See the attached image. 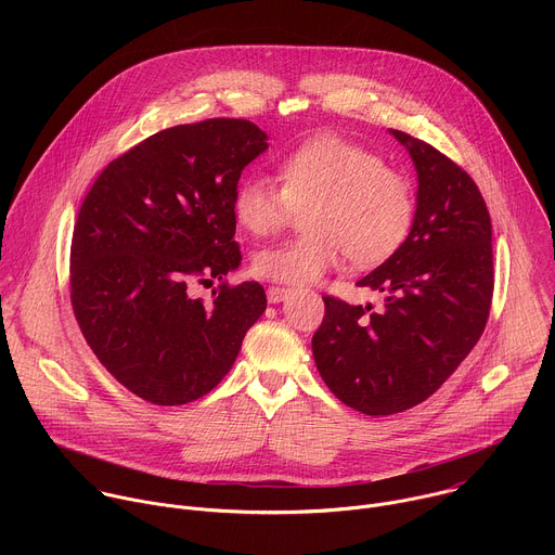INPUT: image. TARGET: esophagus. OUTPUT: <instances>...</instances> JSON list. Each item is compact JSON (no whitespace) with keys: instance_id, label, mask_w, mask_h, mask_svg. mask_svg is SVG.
Here are the masks:
<instances>
[{"instance_id":"34e87169","label":"esophagus","mask_w":555,"mask_h":555,"mask_svg":"<svg viewBox=\"0 0 555 555\" xmlns=\"http://www.w3.org/2000/svg\"><path fill=\"white\" fill-rule=\"evenodd\" d=\"M292 289H287V287H279V285H272L270 289H268V300L270 302H281V300H285L287 298V294H289Z\"/></svg>"}]
</instances>
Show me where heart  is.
<instances>
[{
  "instance_id": "1",
  "label": "heart",
  "mask_w": 555,
  "mask_h": 555,
  "mask_svg": "<svg viewBox=\"0 0 555 555\" xmlns=\"http://www.w3.org/2000/svg\"><path fill=\"white\" fill-rule=\"evenodd\" d=\"M276 182L246 176L232 195L234 221L255 236L279 230L292 210L304 208L305 232L253 259V270L268 281L313 283L345 255L358 268L377 266L402 248L413 228L411 180L345 138L319 135L296 146L276 165Z\"/></svg>"
}]
</instances>
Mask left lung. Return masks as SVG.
I'll return each instance as SVG.
<instances>
[{"label": "left lung", "instance_id": "1", "mask_svg": "<svg viewBox=\"0 0 555 555\" xmlns=\"http://www.w3.org/2000/svg\"><path fill=\"white\" fill-rule=\"evenodd\" d=\"M417 171V206L402 248L358 281L384 305L325 296L311 338L321 377L340 402L364 415L417 406L479 343L492 305V221L474 180L435 146L404 133Z\"/></svg>", "mask_w": 555, "mask_h": 555}]
</instances>
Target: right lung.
<instances>
[{"label":"right lung","mask_w":555,"mask_h":555,"mask_svg":"<svg viewBox=\"0 0 555 555\" xmlns=\"http://www.w3.org/2000/svg\"><path fill=\"white\" fill-rule=\"evenodd\" d=\"M268 149L250 120L210 118L157 131L116 157L90 189L72 236V307L103 366L157 406L199 400L230 371L266 292L221 283L240 268L232 195Z\"/></svg>","instance_id":"right-lung-1"}]
</instances>
